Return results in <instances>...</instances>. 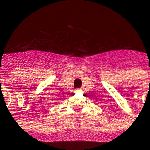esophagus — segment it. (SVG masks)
I'll list each match as a JSON object with an SVG mask.
<instances>
[{"label":"esophagus","instance_id":"esophagus-1","mask_svg":"<svg viewBox=\"0 0 150 150\" xmlns=\"http://www.w3.org/2000/svg\"><path fill=\"white\" fill-rule=\"evenodd\" d=\"M76 91H80V89H76Z\"/></svg>","mask_w":150,"mask_h":150}]
</instances>
